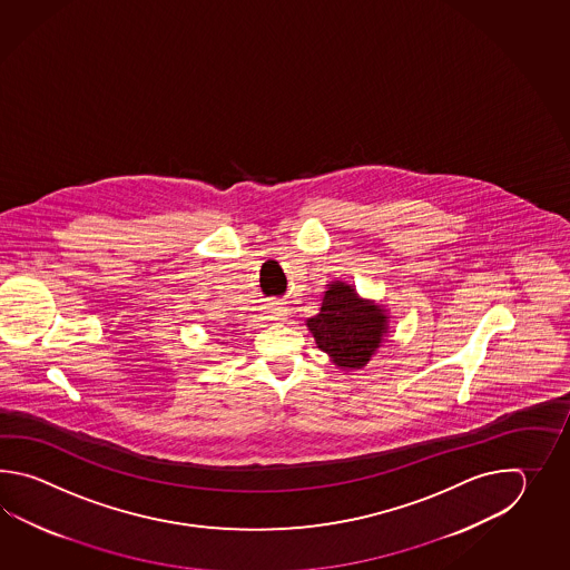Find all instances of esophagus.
Masks as SVG:
<instances>
[{
	"mask_svg": "<svg viewBox=\"0 0 570 570\" xmlns=\"http://www.w3.org/2000/svg\"><path fill=\"white\" fill-rule=\"evenodd\" d=\"M285 314H287V309L279 303H271L267 307L268 320H285Z\"/></svg>",
	"mask_w": 570,
	"mask_h": 570,
	"instance_id": "1",
	"label": "esophagus"
}]
</instances>
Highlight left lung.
<instances>
[{
    "mask_svg": "<svg viewBox=\"0 0 570 570\" xmlns=\"http://www.w3.org/2000/svg\"><path fill=\"white\" fill-rule=\"evenodd\" d=\"M320 351L346 368H361L371 361L387 330L381 307L363 302L344 283H332L322 299L320 314L307 320Z\"/></svg>",
    "mask_w": 570,
    "mask_h": 570,
    "instance_id": "1",
    "label": "left lung"
}]
</instances>
